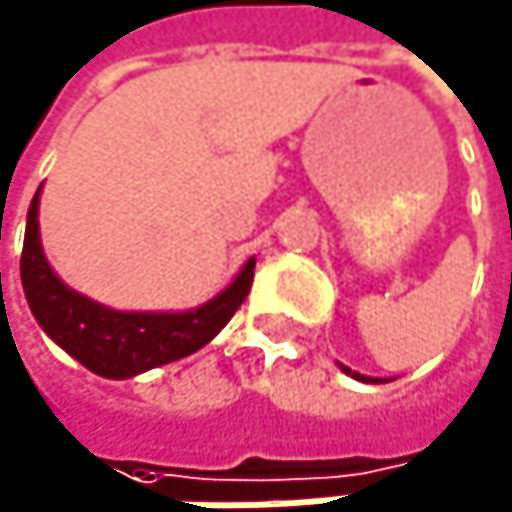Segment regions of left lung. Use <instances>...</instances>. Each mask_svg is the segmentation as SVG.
I'll return each mask as SVG.
<instances>
[{"instance_id":"8db88e82","label":"left lung","mask_w":512,"mask_h":512,"mask_svg":"<svg viewBox=\"0 0 512 512\" xmlns=\"http://www.w3.org/2000/svg\"><path fill=\"white\" fill-rule=\"evenodd\" d=\"M337 367H340L346 376L358 379V382H388V379H373V376H364V373H358V370H352V367H346V364H340V361H337Z\"/></svg>"}]
</instances>
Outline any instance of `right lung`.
I'll return each mask as SVG.
<instances>
[{
  "label": "right lung",
  "mask_w": 512,
  "mask_h": 512,
  "mask_svg": "<svg viewBox=\"0 0 512 512\" xmlns=\"http://www.w3.org/2000/svg\"><path fill=\"white\" fill-rule=\"evenodd\" d=\"M39 194L42 188L35 191L26 212L20 254L23 294L42 331L96 376L130 379L160 364L194 355L212 337H218L251 291L254 258L245 261L224 291L185 312H124L96 303L69 288L48 264L39 233Z\"/></svg>",
  "instance_id": "1"
}]
</instances>
